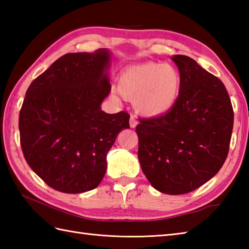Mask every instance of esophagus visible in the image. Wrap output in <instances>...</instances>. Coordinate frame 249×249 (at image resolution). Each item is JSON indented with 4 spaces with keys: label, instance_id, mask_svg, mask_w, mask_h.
<instances>
[{
    "label": "esophagus",
    "instance_id": "esophagus-1",
    "mask_svg": "<svg viewBox=\"0 0 249 249\" xmlns=\"http://www.w3.org/2000/svg\"><path fill=\"white\" fill-rule=\"evenodd\" d=\"M137 124H138V121H137L136 116L131 115L130 119H129V125H130V127H131V128H135L136 126H137Z\"/></svg>",
    "mask_w": 249,
    "mask_h": 249
}]
</instances>
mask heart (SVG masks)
Masks as SVG:
<instances>
[{"label": "heart", "mask_w": 249, "mask_h": 249, "mask_svg": "<svg viewBox=\"0 0 249 249\" xmlns=\"http://www.w3.org/2000/svg\"><path fill=\"white\" fill-rule=\"evenodd\" d=\"M181 88L177 67L153 61L126 68L118 82L122 96L133 102L137 112L150 118L169 112L178 102Z\"/></svg>", "instance_id": "obj_1"}]
</instances>
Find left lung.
Returning a JSON list of instances; mask_svg holds the SVG:
<instances>
[{
    "label": "left lung",
    "mask_w": 249,
    "mask_h": 249,
    "mask_svg": "<svg viewBox=\"0 0 249 249\" xmlns=\"http://www.w3.org/2000/svg\"><path fill=\"white\" fill-rule=\"evenodd\" d=\"M182 78L177 104L136 127L142 171L158 192H193L217 173L228 155L233 109L217 77L186 55L171 57Z\"/></svg>",
    "instance_id": "8db88e82"
}]
</instances>
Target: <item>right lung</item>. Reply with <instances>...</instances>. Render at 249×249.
Here are the masks:
<instances>
[{"label": "right lung", "mask_w": 249, "mask_h": 249, "mask_svg": "<svg viewBox=\"0 0 249 249\" xmlns=\"http://www.w3.org/2000/svg\"><path fill=\"white\" fill-rule=\"evenodd\" d=\"M111 52L67 53L30 84L19 114L26 162L50 187L66 194L96 188L107 153L129 114L100 109L111 91Z\"/></svg>", "instance_id": "1"}]
</instances>
